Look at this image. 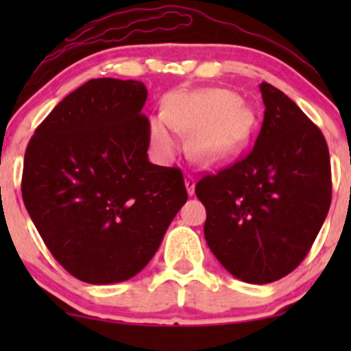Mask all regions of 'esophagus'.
Wrapping results in <instances>:
<instances>
[{"mask_svg":"<svg viewBox=\"0 0 351 351\" xmlns=\"http://www.w3.org/2000/svg\"><path fill=\"white\" fill-rule=\"evenodd\" d=\"M184 184H186V189H188L189 195H193V193H195V186H196L195 176L189 175V173H188V175L184 176Z\"/></svg>","mask_w":351,"mask_h":351,"instance_id":"esophagus-1","label":"esophagus"}]
</instances>
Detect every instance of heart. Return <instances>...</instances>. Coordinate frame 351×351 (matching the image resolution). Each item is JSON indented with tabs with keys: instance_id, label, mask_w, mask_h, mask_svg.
<instances>
[{
	"instance_id": "obj_1",
	"label": "heart",
	"mask_w": 351,
	"mask_h": 351,
	"mask_svg": "<svg viewBox=\"0 0 351 351\" xmlns=\"http://www.w3.org/2000/svg\"><path fill=\"white\" fill-rule=\"evenodd\" d=\"M254 127V114L229 90L209 88L173 94L163 117L150 122V138L163 158L176 150L178 134L191 135V150L204 163H217L241 150Z\"/></svg>"
}]
</instances>
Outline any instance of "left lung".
Segmentation results:
<instances>
[{
    "label": "left lung",
    "mask_w": 351,
    "mask_h": 351,
    "mask_svg": "<svg viewBox=\"0 0 351 351\" xmlns=\"http://www.w3.org/2000/svg\"><path fill=\"white\" fill-rule=\"evenodd\" d=\"M259 88L265 110L254 147L195 188L206 208L209 249L249 284L291 274L308 254L332 201L320 128L279 88L267 82Z\"/></svg>",
    "instance_id": "1"
}]
</instances>
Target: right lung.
<instances>
[{
	"label": "right lung",
	"instance_id": "right-lung-1",
	"mask_svg": "<svg viewBox=\"0 0 351 351\" xmlns=\"http://www.w3.org/2000/svg\"><path fill=\"white\" fill-rule=\"evenodd\" d=\"M147 95L140 80H88L24 153V206L54 259L87 284L136 276L188 199L180 168L148 162Z\"/></svg>",
	"mask_w": 351,
	"mask_h": 351
}]
</instances>
